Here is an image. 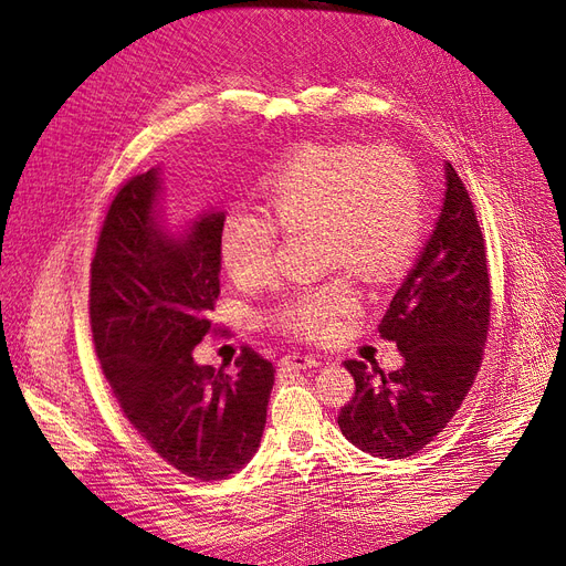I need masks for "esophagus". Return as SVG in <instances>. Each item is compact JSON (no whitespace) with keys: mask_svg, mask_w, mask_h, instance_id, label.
I'll use <instances>...</instances> for the list:
<instances>
[{"mask_svg":"<svg viewBox=\"0 0 566 566\" xmlns=\"http://www.w3.org/2000/svg\"><path fill=\"white\" fill-rule=\"evenodd\" d=\"M319 357L313 355H286L280 361V374H289V371H303V369H315L319 367Z\"/></svg>","mask_w":566,"mask_h":566,"instance_id":"obj_1","label":"esophagus"}]
</instances>
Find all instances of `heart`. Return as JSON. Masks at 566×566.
I'll return each instance as SVG.
<instances>
[{"label": "heart", "mask_w": 566, "mask_h": 566, "mask_svg": "<svg viewBox=\"0 0 566 566\" xmlns=\"http://www.w3.org/2000/svg\"><path fill=\"white\" fill-rule=\"evenodd\" d=\"M268 216L230 209L218 230L221 259L240 284L272 272L277 228L319 230L322 259L367 282H386L411 261L421 240V184L411 161L392 150L305 145L261 178ZM355 307L353 289L334 280L298 291L277 313L284 329L326 338Z\"/></svg>", "instance_id": "heart-1"}]
</instances>
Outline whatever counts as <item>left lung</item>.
I'll return each instance as SVG.
<instances>
[{
  "mask_svg": "<svg viewBox=\"0 0 566 566\" xmlns=\"http://www.w3.org/2000/svg\"><path fill=\"white\" fill-rule=\"evenodd\" d=\"M444 178L440 216L378 324L405 364L382 374L345 361L355 397L340 409L338 428L376 459H407L430 444L463 405L482 364L491 307L484 240L449 161Z\"/></svg>",
  "mask_w": 566,
  "mask_h": 566,
  "instance_id": "8db88e82",
  "label": "left lung"
}]
</instances>
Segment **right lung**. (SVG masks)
<instances>
[{
	"mask_svg": "<svg viewBox=\"0 0 566 566\" xmlns=\"http://www.w3.org/2000/svg\"><path fill=\"white\" fill-rule=\"evenodd\" d=\"M161 167L126 184L91 263V332L103 374L132 426L195 480H226L261 447L275 369L244 348L237 374L197 364L221 294L218 230L226 211L169 223Z\"/></svg>",
	"mask_w": 566,
	"mask_h": 566,
	"instance_id": "obj_1",
	"label": "right lung"
}]
</instances>
